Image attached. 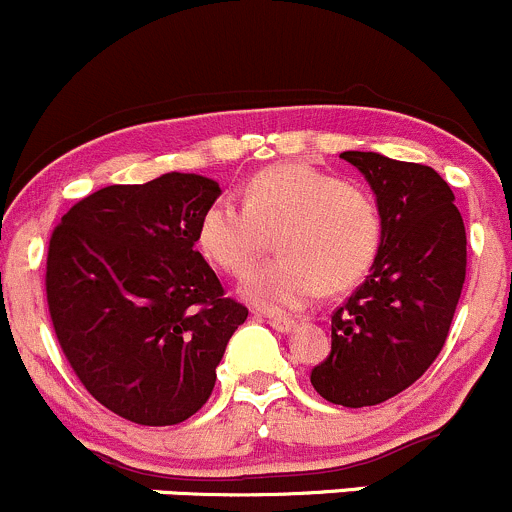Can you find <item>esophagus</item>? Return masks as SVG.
I'll list each match as a JSON object with an SVG mask.
<instances>
[{"label": "esophagus", "instance_id": "34e87169", "mask_svg": "<svg viewBox=\"0 0 512 512\" xmlns=\"http://www.w3.org/2000/svg\"><path fill=\"white\" fill-rule=\"evenodd\" d=\"M266 321H268V326L276 328V331H281V333H288L296 328V321H293V318H286V316H266Z\"/></svg>", "mask_w": 512, "mask_h": 512}]
</instances>
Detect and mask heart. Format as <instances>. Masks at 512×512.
I'll return each mask as SVG.
<instances>
[{
	"mask_svg": "<svg viewBox=\"0 0 512 512\" xmlns=\"http://www.w3.org/2000/svg\"><path fill=\"white\" fill-rule=\"evenodd\" d=\"M273 236L281 256L256 268L241 293L263 311H298L323 288L343 291L366 276L381 246V206L316 166L281 164L258 171L244 201H211L199 221L201 251L231 276L249 273Z\"/></svg>",
	"mask_w": 512,
	"mask_h": 512,
	"instance_id": "obj_1",
	"label": "heart"
}]
</instances>
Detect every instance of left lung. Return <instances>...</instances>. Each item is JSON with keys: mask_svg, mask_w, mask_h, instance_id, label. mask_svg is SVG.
<instances>
[{"mask_svg": "<svg viewBox=\"0 0 512 512\" xmlns=\"http://www.w3.org/2000/svg\"><path fill=\"white\" fill-rule=\"evenodd\" d=\"M376 194L383 236L366 281L331 316V356L311 371L326 401L378 406L428 371L465 283V226L430 166L343 151Z\"/></svg>", "mask_w": 512, "mask_h": 512, "instance_id": "left-lung-1", "label": "left lung"}]
</instances>
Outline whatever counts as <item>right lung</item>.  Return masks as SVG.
I'll use <instances>...</instances> for the list:
<instances>
[{"instance_id": "right-lung-1", "label": "right lung", "mask_w": 512, "mask_h": 512, "mask_svg": "<svg viewBox=\"0 0 512 512\" xmlns=\"http://www.w3.org/2000/svg\"><path fill=\"white\" fill-rule=\"evenodd\" d=\"M221 189L199 174L94 191L49 239L54 333L86 391L139 426L194 416L249 311L196 251Z\"/></svg>"}]
</instances>
